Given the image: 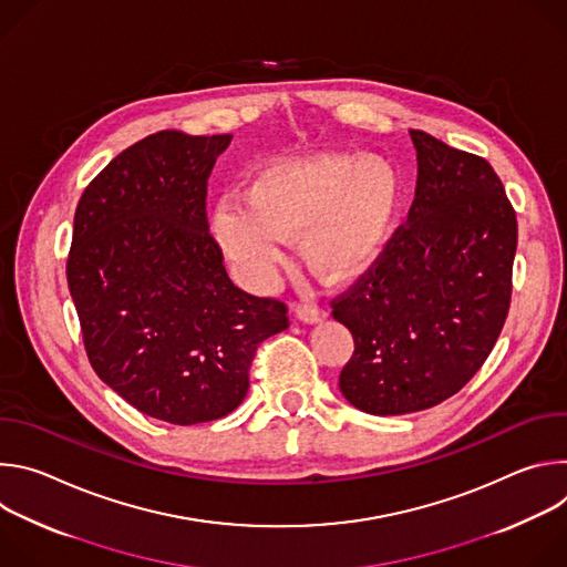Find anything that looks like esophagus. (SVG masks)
I'll use <instances>...</instances> for the list:
<instances>
[{
    "mask_svg": "<svg viewBox=\"0 0 567 567\" xmlns=\"http://www.w3.org/2000/svg\"><path fill=\"white\" fill-rule=\"evenodd\" d=\"M293 311L305 322H320V320L328 318V311L322 307H316V305H298Z\"/></svg>",
    "mask_w": 567,
    "mask_h": 567,
    "instance_id": "obj_1",
    "label": "esophagus"
}]
</instances>
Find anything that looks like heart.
Segmentation results:
<instances>
[{
  "label": "heart",
  "mask_w": 567,
  "mask_h": 567,
  "mask_svg": "<svg viewBox=\"0 0 567 567\" xmlns=\"http://www.w3.org/2000/svg\"><path fill=\"white\" fill-rule=\"evenodd\" d=\"M247 207L224 199L213 210V233L245 282L258 291L276 285L282 241L302 235V258L330 282H348L381 256L399 204L394 173L381 161L320 152L274 161L245 190Z\"/></svg>",
  "instance_id": "heart-1"
}]
</instances>
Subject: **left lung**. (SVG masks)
I'll use <instances>...</instances> for the list:
<instances>
[{
	"label": "left lung",
	"instance_id": "left-lung-1",
	"mask_svg": "<svg viewBox=\"0 0 567 567\" xmlns=\"http://www.w3.org/2000/svg\"><path fill=\"white\" fill-rule=\"evenodd\" d=\"M417 188L377 262L332 300L354 354L343 396L370 415H406L460 392L492 354L512 302L516 210L477 154L411 130Z\"/></svg>",
	"mask_w": 567,
	"mask_h": 567
}]
</instances>
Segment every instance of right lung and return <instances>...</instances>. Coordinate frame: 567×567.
I'll list each match as a JSON object with an SVG mask.
<instances>
[{
    "instance_id": "right-lung-1",
    "label": "right lung",
    "mask_w": 567,
    "mask_h": 567,
    "mask_svg": "<svg viewBox=\"0 0 567 567\" xmlns=\"http://www.w3.org/2000/svg\"><path fill=\"white\" fill-rule=\"evenodd\" d=\"M230 134L164 130L123 150L78 202L66 282L94 372L177 426L233 413L287 305L235 287L208 233L206 188Z\"/></svg>"
}]
</instances>
